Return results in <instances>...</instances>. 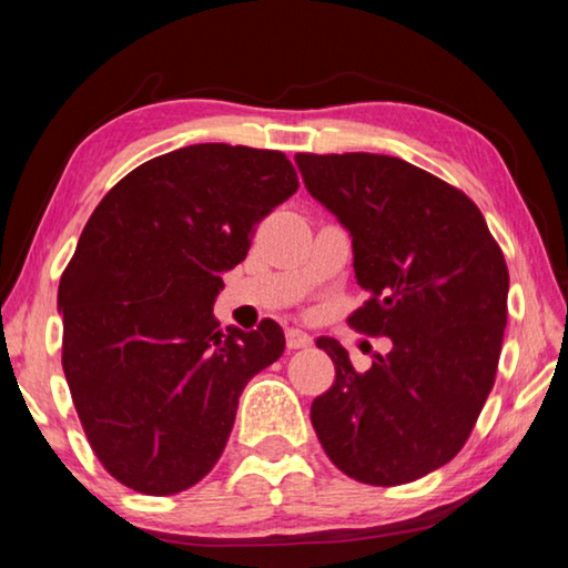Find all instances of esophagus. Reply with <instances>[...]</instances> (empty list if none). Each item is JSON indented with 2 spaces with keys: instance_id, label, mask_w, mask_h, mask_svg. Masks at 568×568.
<instances>
[{
  "instance_id": "34e87169",
  "label": "esophagus",
  "mask_w": 568,
  "mask_h": 568,
  "mask_svg": "<svg viewBox=\"0 0 568 568\" xmlns=\"http://www.w3.org/2000/svg\"><path fill=\"white\" fill-rule=\"evenodd\" d=\"M285 343H287V348H291V351H297V348H307V345L313 343V338L301 328H287L285 331Z\"/></svg>"
}]
</instances>
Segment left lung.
Masks as SVG:
<instances>
[{
    "label": "left lung",
    "instance_id": "left-lung-1",
    "mask_svg": "<svg viewBox=\"0 0 568 568\" xmlns=\"http://www.w3.org/2000/svg\"><path fill=\"white\" fill-rule=\"evenodd\" d=\"M295 162L307 192L353 237L355 281L368 301L348 323L393 343L358 373L338 341H315L335 381L313 400V428L345 476L408 484L464 448L494 388L504 253L474 200L406 160L297 152Z\"/></svg>",
    "mask_w": 568,
    "mask_h": 568
}]
</instances>
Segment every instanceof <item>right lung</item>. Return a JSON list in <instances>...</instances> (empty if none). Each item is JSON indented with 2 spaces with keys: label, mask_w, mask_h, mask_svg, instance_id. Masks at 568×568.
Here are the masks:
<instances>
[{
  "label": "right lung",
  "mask_w": 568,
  "mask_h": 568,
  "mask_svg": "<svg viewBox=\"0 0 568 568\" xmlns=\"http://www.w3.org/2000/svg\"><path fill=\"white\" fill-rule=\"evenodd\" d=\"M295 190L283 152L205 142L134 168L84 225L57 295L62 368L94 456L132 491L207 476L240 393L283 355L275 321L223 333L213 303Z\"/></svg>",
  "instance_id": "add662e5"
}]
</instances>
